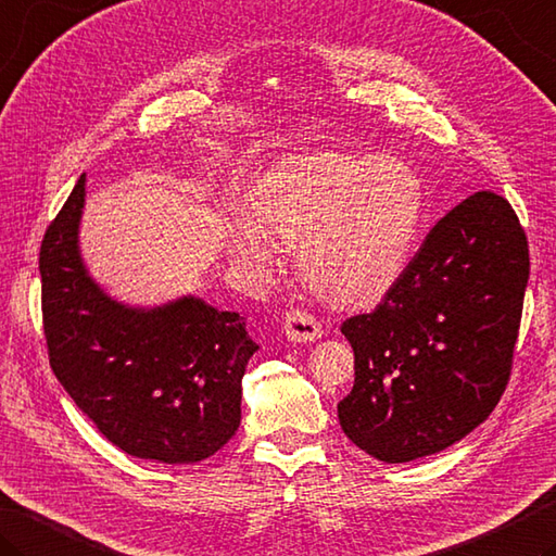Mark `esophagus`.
Wrapping results in <instances>:
<instances>
[{
  "instance_id": "esophagus-1",
  "label": "esophagus",
  "mask_w": 556,
  "mask_h": 556,
  "mask_svg": "<svg viewBox=\"0 0 556 556\" xmlns=\"http://www.w3.org/2000/svg\"><path fill=\"white\" fill-rule=\"evenodd\" d=\"M285 334L289 342H313L323 337V325L315 320V315L293 308L285 315Z\"/></svg>"
}]
</instances>
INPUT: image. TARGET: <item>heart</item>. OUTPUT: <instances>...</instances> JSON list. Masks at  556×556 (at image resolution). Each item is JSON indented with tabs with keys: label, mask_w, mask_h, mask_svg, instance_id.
Instances as JSON below:
<instances>
[{
	"label": "heart",
	"mask_w": 556,
	"mask_h": 556,
	"mask_svg": "<svg viewBox=\"0 0 556 556\" xmlns=\"http://www.w3.org/2000/svg\"><path fill=\"white\" fill-rule=\"evenodd\" d=\"M252 219L228 226L233 255L255 267L277 265L293 245L303 279L344 308L380 301L405 275L421 231L427 192L397 156L313 151L260 173L245 194Z\"/></svg>",
	"instance_id": "1"
}]
</instances>
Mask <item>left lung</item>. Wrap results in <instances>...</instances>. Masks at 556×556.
<instances>
[{"instance_id": "left-lung-1", "label": "left lung", "mask_w": 556, "mask_h": 556, "mask_svg": "<svg viewBox=\"0 0 556 556\" xmlns=\"http://www.w3.org/2000/svg\"><path fill=\"white\" fill-rule=\"evenodd\" d=\"M528 275L508 200L482 190L453 206L383 301L342 323L354 388L337 417L350 441L409 463L480 427L508 386Z\"/></svg>"}]
</instances>
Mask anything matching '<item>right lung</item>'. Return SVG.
I'll return each instance as SVG.
<instances>
[{
	"label": "right lung",
	"instance_id": "1",
	"mask_svg": "<svg viewBox=\"0 0 556 556\" xmlns=\"http://www.w3.org/2000/svg\"><path fill=\"white\" fill-rule=\"evenodd\" d=\"M86 176L42 236V332L54 376L119 451L200 463L241 424V378L257 344L245 320L194 296L129 308L79 255Z\"/></svg>",
	"mask_w": 556,
	"mask_h": 556
}]
</instances>
